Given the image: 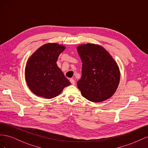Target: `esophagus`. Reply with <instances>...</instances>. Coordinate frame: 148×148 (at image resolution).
<instances>
[{
	"mask_svg": "<svg viewBox=\"0 0 148 148\" xmlns=\"http://www.w3.org/2000/svg\"><path fill=\"white\" fill-rule=\"evenodd\" d=\"M70 82L72 84H75V79H70Z\"/></svg>",
	"mask_w": 148,
	"mask_h": 148,
	"instance_id": "obj_1",
	"label": "esophagus"
}]
</instances>
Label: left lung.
<instances>
[{
  "mask_svg": "<svg viewBox=\"0 0 148 148\" xmlns=\"http://www.w3.org/2000/svg\"><path fill=\"white\" fill-rule=\"evenodd\" d=\"M77 51L83 63L82 78L77 82L82 96L95 102L109 99L119 84L117 64L101 46L83 44L77 47Z\"/></svg>",
  "mask_w": 148,
  "mask_h": 148,
  "instance_id": "8db88e82",
  "label": "left lung"
}]
</instances>
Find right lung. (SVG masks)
I'll list each match as a JSON object with an SVG mask.
<instances>
[{
  "instance_id": "add662e5",
  "label": "right lung",
  "mask_w": 148,
  "mask_h": 148,
  "mask_svg": "<svg viewBox=\"0 0 148 148\" xmlns=\"http://www.w3.org/2000/svg\"><path fill=\"white\" fill-rule=\"evenodd\" d=\"M64 46L49 43L41 46L29 58L25 69V78L35 95L51 99L59 96L70 82L57 65Z\"/></svg>"
}]
</instances>
